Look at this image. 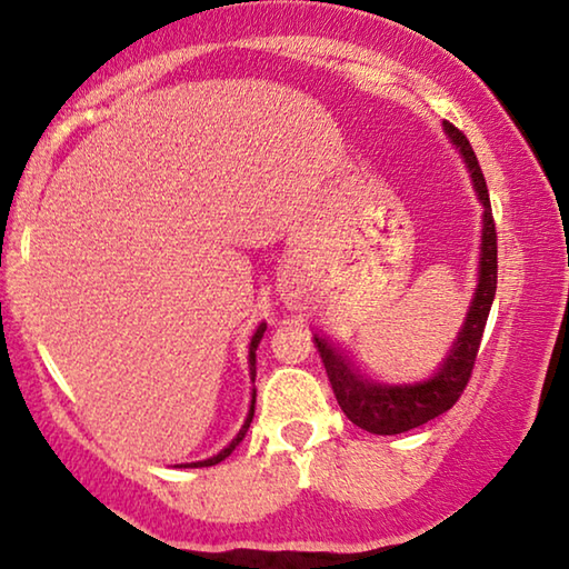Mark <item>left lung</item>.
<instances>
[{
    "mask_svg": "<svg viewBox=\"0 0 569 569\" xmlns=\"http://www.w3.org/2000/svg\"><path fill=\"white\" fill-rule=\"evenodd\" d=\"M443 129L450 141L458 147V151H461L476 194H479V200L483 204L479 286H476V296L471 301V309H468L466 323L463 329L458 331V339L453 349L448 351L446 362L440 365V369L430 377V380L415 385H382L359 375L355 365L345 357V351H339L337 347H331L327 339L319 337V333H313V341H317L321 362L327 367V377L333 395H337L339 408L345 410V415L355 422V426L367 432H375V436H398V432H408L453 408L458 398L463 395L468 380H471L476 355H479L481 337L486 329V319H489L493 303L496 224L491 214L489 189H486L483 171L468 139L453 123L443 121Z\"/></svg>",
    "mask_w": 569,
    "mask_h": 569,
    "instance_id": "1",
    "label": "left lung"
}]
</instances>
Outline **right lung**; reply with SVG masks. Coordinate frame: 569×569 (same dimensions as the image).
I'll return each instance as SVG.
<instances>
[{
    "instance_id": "add662e5",
    "label": "right lung",
    "mask_w": 569,
    "mask_h": 569,
    "mask_svg": "<svg viewBox=\"0 0 569 569\" xmlns=\"http://www.w3.org/2000/svg\"><path fill=\"white\" fill-rule=\"evenodd\" d=\"M263 331H266V323H260V327L256 329V333H252V339H250V355H248V362H250V375H252V380H256V349H258V345H260V339H263ZM252 412H256V392H252V400H250V412H248V418H246V422H242V428H240L238 436L232 438V443H230L228 448H222L218 456L207 458V461H200V463H192V466H194V468H197V466H214V463L224 461V458H228V456L232 453V450H236V448L240 446V440L246 438V432H248L250 422H252Z\"/></svg>"
}]
</instances>
